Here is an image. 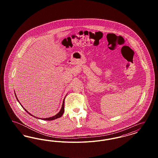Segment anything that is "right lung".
Segmentation results:
<instances>
[{"label": "right lung", "instance_id": "right-lung-1", "mask_svg": "<svg viewBox=\"0 0 158 158\" xmlns=\"http://www.w3.org/2000/svg\"><path fill=\"white\" fill-rule=\"evenodd\" d=\"M15 96H16V99H17V101L19 102V100L18 99V98H17V97H16V95H15ZM64 99H65V98H64ZM64 100H63V104H62V106H61V110H60V111L59 112V113H57L56 115H55L54 116H53V117H49V118H43V120H49V121H51V120H55V119H57V118H60V117H61V115L63 114V113H64ZM19 104H21V103L19 102ZM21 105L23 106V105H21ZM23 109L25 110V111H27V113H28L30 115H31V114L30 113H28L24 108H23ZM33 117H35V116H34V115H32ZM35 118H37V117H35Z\"/></svg>", "mask_w": 158, "mask_h": 158}]
</instances>
